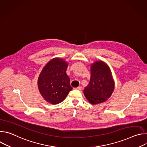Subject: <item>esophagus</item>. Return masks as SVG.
I'll use <instances>...</instances> for the list:
<instances>
[{"label": "esophagus", "mask_w": 147, "mask_h": 147, "mask_svg": "<svg viewBox=\"0 0 147 147\" xmlns=\"http://www.w3.org/2000/svg\"><path fill=\"white\" fill-rule=\"evenodd\" d=\"M74 90H79V91H81V90H82V87H77V88H74Z\"/></svg>", "instance_id": "34e87169"}]
</instances>
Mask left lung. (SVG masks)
Segmentation results:
<instances>
[{
  "label": "left lung",
  "mask_w": 147,
  "mask_h": 147,
  "mask_svg": "<svg viewBox=\"0 0 147 147\" xmlns=\"http://www.w3.org/2000/svg\"><path fill=\"white\" fill-rule=\"evenodd\" d=\"M89 84L84 90L86 99L92 105L107 101L115 90V83L109 66L102 60H96L90 66Z\"/></svg>",
  "instance_id": "1"
}]
</instances>
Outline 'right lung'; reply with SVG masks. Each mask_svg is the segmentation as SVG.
<instances>
[{"label": "right lung", "instance_id": "right-lung-1", "mask_svg": "<svg viewBox=\"0 0 147 147\" xmlns=\"http://www.w3.org/2000/svg\"><path fill=\"white\" fill-rule=\"evenodd\" d=\"M69 63L60 57L50 60L40 71L38 78V88L42 98L49 103L56 105L73 90L70 78L66 73Z\"/></svg>", "mask_w": 147, "mask_h": 147}]
</instances>
